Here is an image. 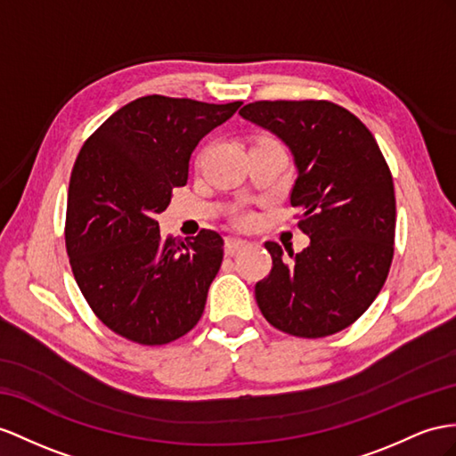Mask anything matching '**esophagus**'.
<instances>
[{
  "label": "esophagus",
  "mask_w": 456,
  "mask_h": 456,
  "mask_svg": "<svg viewBox=\"0 0 456 456\" xmlns=\"http://www.w3.org/2000/svg\"><path fill=\"white\" fill-rule=\"evenodd\" d=\"M244 247H247V240H244V239H237V237H227L225 239V254H229V256L237 254Z\"/></svg>",
  "instance_id": "obj_1"
}]
</instances>
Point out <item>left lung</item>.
<instances>
[{
	"label": "left lung",
	"instance_id": "1",
	"mask_svg": "<svg viewBox=\"0 0 456 456\" xmlns=\"http://www.w3.org/2000/svg\"><path fill=\"white\" fill-rule=\"evenodd\" d=\"M242 119L275 134L297 167L290 206L310 237L295 254L265 242L273 267L256 302L273 328L318 339L348 328L387 279L395 244L391 171L356 115L323 100L254 102Z\"/></svg>",
	"mask_w": 456,
	"mask_h": 456
}]
</instances>
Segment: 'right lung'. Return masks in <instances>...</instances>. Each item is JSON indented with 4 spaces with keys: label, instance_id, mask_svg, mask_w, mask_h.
Returning <instances> with one entry per match:
<instances>
[{
    "label": "right lung",
    "instance_id": "obj_1",
    "mask_svg": "<svg viewBox=\"0 0 456 456\" xmlns=\"http://www.w3.org/2000/svg\"><path fill=\"white\" fill-rule=\"evenodd\" d=\"M242 102L144 96L92 134L69 183L65 244L80 293L111 331L166 345L202 318L224 262V239L159 237L156 216L189 179L198 142Z\"/></svg>",
    "mask_w": 456,
    "mask_h": 456
}]
</instances>
